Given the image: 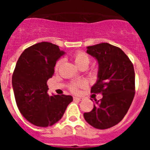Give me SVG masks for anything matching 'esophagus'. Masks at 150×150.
Here are the masks:
<instances>
[{"instance_id": "1", "label": "esophagus", "mask_w": 150, "mask_h": 150, "mask_svg": "<svg viewBox=\"0 0 150 150\" xmlns=\"http://www.w3.org/2000/svg\"><path fill=\"white\" fill-rule=\"evenodd\" d=\"M74 100H83V98H81V97H74Z\"/></svg>"}]
</instances>
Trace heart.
<instances>
[{
	"label": "heart",
	"mask_w": 150,
	"mask_h": 150,
	"mask_svg": "<svg viewBox=\"0 0 150 150\" xmlns=\"http://www.w3.org/2000/svg\"><path fill=\"white\" fill-rule=\"evenodd\" d=\"M63 60L61 59L59 62H57L56 64H55V70H58L59 68V67L62 64ZM90 62V59L88 55H87L86 52H76L75 55H74V62L77 65L78 67H79L82 65H88ZM86 86V83H83V82H79L77 83H74L71 86V90L73 92H76L78 89V87H83Z\"/></svg>",
	"instance_id": "obj_1"
}]
</instances>
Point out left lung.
I'll return each instance as SVG.
<instances>
[{"mask_svg":"<svg viewBox=\"0 0 150 150\" xmlns=\"http://www.w3.org/2000/svg\"><path fill=\"white\" fill-rule=\"evenodd\" d=\"M86 48L87 53L98 64V79L91 91L101 93L103 98L94 99V108L83 116L94 128L107 129L121 122L132 104L135 88L134 66L121 49L109 43Z\"/></svg>","mask_w":150,"mask_h":150,"instance_id":"8db88e82","label":"left lung"}]
</instances>
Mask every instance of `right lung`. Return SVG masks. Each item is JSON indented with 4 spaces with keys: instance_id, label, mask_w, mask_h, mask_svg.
<instances>
[{
    "instance_id": "obj_1",
    "label": "right lung",
    "mask_w": 150,
    "mask_h": 150,
    "mask_svg": "<svg viewBox=\"0 0 150 150\" xmlns=\"http://www.w3.org/2000/svg\"><path fill=\"white\" fill-rule=\"evenodd\" d=\"M65 54L57 45L41 42L20 55L12 77L17 107L26 120L39 127L59 121L71 101V95L48 94L47 80L55 72L57 61Z\"/></svg>"
}]
</instances>
